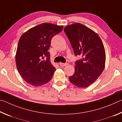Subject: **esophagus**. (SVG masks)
<instances>
[{"label": "esophagus", "instance_id": "obj_1", "mask_svg": "<svg viewBox=\"0 0 122 122\" xmlns=\"http://www.w3.org/2000/svg\"><path fill=\"white\" fill-rule=\"evenodd\" d=\"M60 66H61V67H64V66H66L68 65V63H61L60 62L59 63Z\"/></svg>", "mask_w": 122, "mask_h": 122}]
</instances>
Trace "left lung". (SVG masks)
<instances>
[{
  "mask_svg": "<svg viewBox=\"0 0 122 122\" xmlns=\"http://www.w3.org/2000/svg\"><path fill=\"white\" fill-rule=\"evenodd\" d=\"M75 56L82 58L75 62V73L69 76L71 83L80 88L90 86L102 73L106 63V52L100 36L80 23L64 29Z\"/></svg>",
  "mask_w": 122,
  "mask_h": 122,
  "instance_id": "1",
  "label": "left lung"
}]
</instances>
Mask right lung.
Segmentation results:
<instances>
[{
  "mask_svg": "<svg viewBox=\"0 0 122 122\" xmlns=\"http://www.w3.org/2000/svg\"><path fill=\"white\" fill-rule=\"evenodd\" d=\"M62 26L44 23L22 35L15 55L16 68L27 83L40 86L50 81L55 68L50 62L48 49L53 37L61 32Z\"/></svg>",
  "mask_w": 122,
  "mask_h": 122,
  "instance_id": "1",
  "label": "right lung"
}]
</instances>
